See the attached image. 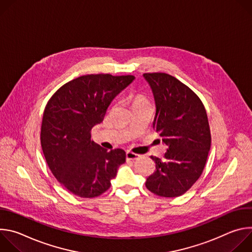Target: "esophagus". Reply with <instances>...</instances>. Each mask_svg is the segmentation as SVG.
I'll return each instance as SVG.
<instances>
[{
    "mask_svg": "<svg viewBox=\"0 0 252 252\" xmlns=\"http://www.w3.org/2000/svg\"><path fill=\"white\" fill-rule=\"evenodd\" d=\"M126 160H135L139 158V155H136L130 151H127L126 153Z\"/></svg>",
    "mask_w": 252,
    "mask_h": 252,
    "instance_id": "esophagus-1",
    "label": "esophagus"
}]
</instances>
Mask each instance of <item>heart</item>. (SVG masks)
Segmentation results:
<instances>
[{"label":"heart","mask_w":252,"mask_h":252,"mask_svg":"<svg viewBox=\"0 0 252 252\" xmlns=\"http://www.w3.org/2000/svg\"><path fill=\"white\" fill-rule=\"evenodd\" d=\"M131 100H132V105H138V104H143V103H149L148 98L146 95H143L142 94H134L131 95Z\"/></svg>","instance_id":"obj_1"}]
</instances>
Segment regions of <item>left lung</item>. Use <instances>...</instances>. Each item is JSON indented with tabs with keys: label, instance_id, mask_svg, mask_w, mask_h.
I'll use <instances>...</instances> for the list:
<instances>
[{
	"label": "left lung",
	"instance_id": "8db88e82",
	"mask_svg": "<svg viewBox=\"0 0 252 252\" xmlns=\"http://www.w3.org/2000/svg\"><path fill=\"white\" fill-rule=\"evenodd\" d=\"M157 112L154 129L167 149L163 159L151 157L155 172L146 187L162 197L186 193L201 175L210 150L211 135L205 107L197 94L165 73H147Z\"/></svg>",
	"mask_w": 252,
	"mask_h": 252
}]
</instances>
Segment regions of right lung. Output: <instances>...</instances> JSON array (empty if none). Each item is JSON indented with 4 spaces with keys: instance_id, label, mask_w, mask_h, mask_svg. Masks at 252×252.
I'll return each mask as SVG.
<instances>
[{
    "instance_id": "right-lung-1",
    "label": "right lung",
    "mask_w": 252,
    "mask_h": 252,
    "mask_svg": "<svg viewBox=\"0 0 252 252\" xmlns=\"http://www.w3.org/2000/svg\"><path fill=\"white\" fill-rule=\"evenodd\" d=\"M133 80L131 75H86L64 84L49 99L41 127L43 153L58 182L75 195L99 196L125 163V151L107 152L96 145L92 128Z\"/></svg>"
}]
</instances>
